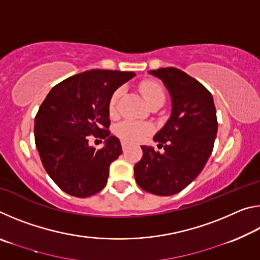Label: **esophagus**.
<instances>
[{
  "instance_id": "34e87169",
  "label": "esophagus",
  "mask_w": 260,
  "mask_h": 260,
  "mask_svg": "<svg viewBox=\"0 0 260 260\" xmlns=\"http://www.w3.org/2000/svg\"><path fill=\"white\" fill-rule=\"evenodd\" d=\"M127 146H128V143H127L126 141H121V147H122V149H124V150L127 148Z\"/></svg>"
}]
</instances>
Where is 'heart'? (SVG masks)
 Masks as SVG:
<instances>
[{"mask_svg": "<svg viewBox=\"0 0 260 260\" xmlns=\"http://www.w3.org/2000/svg\"><path fill=\"white\" fill-rule=\"evenodd\" d=\"M140 91L147 103L150 105L152 102L158 100L165 99V93L162 87L159 83L153 80H147L141 82L140 85ZM125 89L122 87L118 88L113 91L111 95V99L109 101V112L111 116H114L118 112V108H119L120 101L124 96ZM117 134L122 140L127 141V142H141L147 138L148 135L152 133V127L146 124V122H138V121H125L117 127Z\"/></svg>", "mask_w": 260, "mask_h": 260, "instance_id": "1", "label": "heart"}]
</instances>
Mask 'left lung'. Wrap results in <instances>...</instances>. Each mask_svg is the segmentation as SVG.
Masks as SVG:
<instances>
[{"label":"left lung","mask_w":260,"mask_h":260,"mask_svg":"<svg viewBox=\"0 0 260 260\" xmlns=\"http://www.w3.org/2000/svg\"><path fill=\"white\" fill-rule=\"evenodd\" d=\"M149 73L164 82L172 100V112L153 136L165 151L141 147L143 156L134 166V177L143 190L171 196L183 190L204 169L217 136V111L210 91L186 72L162 68Z\"/></svg>","instance_id":"obj_1"}]
</instances>
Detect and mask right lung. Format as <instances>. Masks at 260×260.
I'll return each mask as SVG.
<instances>
[{"label": "right lung", "mask_w": 260, "mask_h": 260, "mask_svg": "<svg viewBox=\"0 0 260 260\" xmlns=\"http://www.w3.org/2000/svg\"><path fill=\"white\" fill-rule=\"evenodd\" d=\"M134 72L90 70L65 79L52 88L35 116V146L42 165L61 190L89 197L108 182L109 167L121 155L120 141L110 135L109 101ZM90 135L104 138L96 151Z\"/></svg>", "instance_id": "add662e5"}]
</instances>
